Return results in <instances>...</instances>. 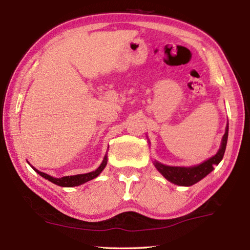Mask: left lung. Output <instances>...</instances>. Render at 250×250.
Returning a JSON list of instances; mask_svg holds the SVG:
<instances>
[{
    "mask_svg": "<svg viewBox=\"0 0 250 250\" xmlns=\"http://www.w3.org/2000/svg\"><path fill=\"white\" fill-rule=\"evenodd\" d=\"M227 139H228V125L226 126L225 134L223 135L222 139V145L217 153L214 156H211L208 160L204 161L201 164L194 167H168L164 166V164L154 161V167H156L161 174H162L167 181H170L171 183H174L180 186H191L193 184L197 183L198 181L209 174V173L214 170L215 166H218V163L221 162L224 153L226 150L227 145Z\"/></svg>",
    "mask_w": 250,
    "mask_h": 250,
    "instance_id": "1",
    "label": "left lung"
}]
</instances>
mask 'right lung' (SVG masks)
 I'll return each instance as SVG.
<instances>
[{"mask_svg": "<svg viewBox=\"0 0 250 250\" xmlns=\"http://www.w3.org/2000/svg\"><path fill=\"white\" fill-rule=\"evenodd\" d=\"M107 161L108 158L107 155H104L103 163L100 164V167L97 168L96 171H92L89 173H86V174H77V175H70V176H62V177H59V179H56V177H53L48 174H46L44 172H41L39 170H36V168H33L35 170L37 173L41 176H43L44 179L48 180L49 182H52V183L56 184L58 186H62V188H73V186H78V185H82L83 183H86V182L90 181L92 179H95V177L98 176L101 172L104 171V168L107 166Z\"/></svg>", "mask_w": 250, "mask_h": 250, "instance_id": "add662e5", "label": "right lung"}]
</instances>
